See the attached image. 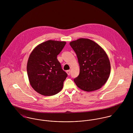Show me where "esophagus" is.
<instances>
[{
    "label": "esophagus",
    "mask_w": 133,
    "mask_h": 133,
    "mask_svg": "<svg viewBox=\"0 0 133 133\" xmlns=\"http://www.w3.org/2000/svg\"><path fill=\"white\" fill-rule=\"evenodd\" d=\"M66 73H67V74H68V75H70V74H71V71H70V70H68V71H66Z\"/></svg>",
    "instance_id": "1"
}]
</instances>
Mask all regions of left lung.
I'll return each mask as SVG.
<instances>
[{
	"label": "left lung",
	"instance_id": "left-lung-1",
	"mask_svg": "<svg viewBox=\"0 0 133 133\" xmlns=\"http://www.w3.org/2000/svg\"><path fill=\"white\" fill-rule=\"evenodd\" d=\"M70 44L75 51L80 66V73L74 81L80 89L91 92L101 88L111 72L108 56L94 41L85 38L73 41Z\"/></svg>",
	"mask_w": 133,
	"mask_h": 133
}]
</instances>
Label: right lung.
Returning a JSON list of instances; mask_svg holds the SVG:
<instances>
[{
  "instance_id": "obj_1",
  "label": "right lung",
  "mask_w": 133,
  "mask_h": 133,
  "mask_svg": "<svg viewBox=\"0 0 133 133\" xmlns=\"http://www.w3.org/2000/svg\"><path fill=\"white\" fill-rule=\"evenodd\" d=\"M66 42L48 40L32 51L27 63V73L32 87L44 96H52L62 89L68 77L57 59Z\"/></svg>"
}]
</instances>
